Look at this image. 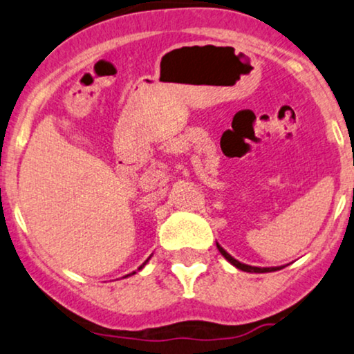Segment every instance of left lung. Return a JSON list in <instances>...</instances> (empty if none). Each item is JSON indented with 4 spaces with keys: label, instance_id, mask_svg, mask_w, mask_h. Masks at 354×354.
I'll list each match as a JSON object with an SVG mask.
<instances>
[{
    "label": "left lung",
    "instance_id": "obj_1",
    "mask_svg": "<svg viewBox=\"0 0 354 354\" xmlns=\"http://www.w3.org/2000/svg\"><path fill=\"white\" fill-rule=\"evenodd\" d=\"M216 248H218L220 254L226 259V261H228L230 263H232V266H234V267L239 268V270H243V272H249V273H267V272H275V270H280V268H283V266H281V267H252V266H248V263L239 262V261H236V259H234V257L230 256V254L226 252L225 249L221 248L218 243H216Z\"/></svg>",
    "mask_w": 354,
    "mask_h": 354
}]
</instances>
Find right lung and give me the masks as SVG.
<instances>
[{
	"instance_id": "obj_1",
	"label": "right lung",
	"mask_w": 354,
	"mask_h": 354,
	"mask_svg": "<svg viewBox=\"0 0 354 354\" xmlns=\"http://www.w3.org/2000/svg\"><path fill=\"white\" fill-rule=\"evenodd\" d=\"M149 259H150V257H149ZM149 259H147V261H145V262L142 263V266H140V267L138 268V270H142V268H144V266H145V263H147V262H149ZM134 273H136V272H133V273H129V275H134ZM129 275H126V277H129Z\"/></svg>"
}]
</instances>
